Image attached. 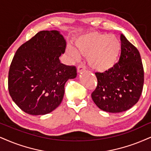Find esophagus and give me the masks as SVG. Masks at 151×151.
<instances>
[{"label":"esophagus","instance_id":"1","mask_svg":"<svg viewBox=\"0 0 151 151\" xmlns=\"http://www.w3.org/2000/svg\"><path fill=\"white\" fill-rule=\"evenodd\" d=\"M85 68H86V66H85V65L83 64V63H81V64L78 65V72L80 73L81 71H83V70H84Z\"/></svg>","mask_w":151,"mask_h":151}]
</instances>
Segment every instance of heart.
Segmentation results:
<instances>
[{"instance_id": "obj_1", "label": "heart", "mask_w": 151, "mask_h": 151, "mask_svg": "<svg viewBox=\"0 0 151 151\" xmlns=\"http://www.w3.org/2000/svg\"><path fill=\"white\" fill-rule=\"evenodd\" d=\"M76 50L67 47V52L72 59L79 58L78 52L87 55L88 64L97 71H106L115 66L118 61L121 50V43L114 35L101 34L96 32L86 33L76 42Z\"/></svg>"}]
</instances>
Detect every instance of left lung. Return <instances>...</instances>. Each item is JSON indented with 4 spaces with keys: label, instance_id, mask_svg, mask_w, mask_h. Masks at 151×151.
<instances>
[{
    "label": "left lung",
    "instance_id": "obj_1",
    "mask_svg": "<svg viewBox=\"0 0 151 151\" xmlns=\"http://www.w3.org/2000/svg\"><path fill=\"white\" fill-rule=\"evenodd\" d=\"M118 62L111 69L96 72L97 85L92 99L102 111L120 113L131 109L139 101L144 82L140 53L122 34Z\"/></svg>",
    "mask_w": 151,
    "mask_h": 151
}]
</instances>
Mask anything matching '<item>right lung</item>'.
Masks as SVG:
<instances>
[{"label": "right lung", "instance_id": "right-lung-1", "mask_svg": "<svg viewBox=\"0 0 151 151\" xmlns=\"http://www.w3.org/2000/svg\"><path fill=\"white\" fill-rule=\"evenodd\" d=\"M66 40L59 31H39L17 50L8 73V90L22 111L33 115H45L61 104L64 85L75 78V66L60 62Z\"/></svg>", "mask_w": 151, "mask_h": 151}]
</instances>
